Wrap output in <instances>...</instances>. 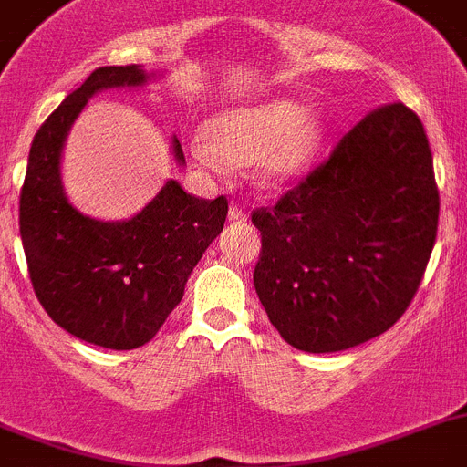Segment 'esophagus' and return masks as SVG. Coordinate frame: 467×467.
<instances>
[{
  "mask_svg": "<svg viewBox=\"0 0 467 467\" xmlns=\"http://www.w3.org/2000/svg\"><path fill=\"white\" fill-rule=\"evenodd\" d=\"M247 220V213L238 205H231L229 208V222H245Z\"/></svg>",
  "mask_w": 467,
  "mask_h": 467,
  "instance_id": "obj_1",
  "label": "esophagus"
}]
</instances>
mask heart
Returning <instances> with one entry per match:
<instances>
[{
	"mask_svg": "<svg viewBox=\"0 0 467 467\" xmlns=\"http://www.w3.org/2000/svg\"><path fill=\"white\" fill-rule=\"evenodd\" d=\"M328 127L296 99H271L217 113L205 131L190 136V152L203 169L252 164L262 192L296 185L317 160Z\"/></svg>",
	"mask_w": 467,
	"mask_h": 467,
	"instance_id": "1",
	"label": "heart"
}]
</instances>
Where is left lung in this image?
Wrapping results in <instances>:
<instances>
[{
  "mask_svg": "<svg viewBox=\"0 0 467 467\" xmlns=\"http://www.w3.org/2000/svg\"><path fill=\"white\" fill-rule=\"evenodd\" d=\"M440 196L421 119L403 104L368 113L327 164L256 211L254 289L292 348L342 352L399 322L438 234Z\"/></svg>",
  "mask_w": 467,
  "mask_h": 467,
  "instance_id": "obj_1",
  "label": "left lung"
}]
</instances>
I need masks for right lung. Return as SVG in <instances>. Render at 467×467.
Returning a JSON list of instances; mask_svg holds the SVG:
<instances>
[{"instance_id": "add662e5", "label": "right lung", "mask_w": 467, "mask_h": 467, "mask_svg": "<svg viewBox=\"0 0 467 467\" xmlns=\"http://www.w3.org/2000/svg\"><path fill=\"white\" fill-rule=\"evenodd\" d=\"M161 76L140 64L92 71L34 136L20 192V236L34 294L57 327L106 349H136L155 337L229 211L224 196L196 199L173 178L130 220H97L68 201L62 152L88 101ZM171 152L185 166L175 136Z\"/></svg>"}]
</instances>
